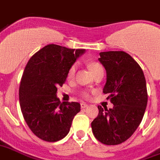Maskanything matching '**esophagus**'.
Returning a JSON list of instances; mask_svg holds the SVG:
<instances>
[{
	"instance_id": "obj_1",
	"label": "esophagus",
	"mask_w": 160,
	"mask_h": 160,
	"mask_svg": "<svg viewBox=\"0 0 160 160\" xmlns=\"http://www.w3.org/2000/svg\"><path fill=\"white\" fill-rule=\"evenodd\" d=\"M81 108H85V107H87L88 106L87 103H84V102H81Z\"/></svg>"
}]
</instances>
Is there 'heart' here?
Returning a JSON list of instances; mask_svg holds the SVG:
<instances>
[{"label":"heart","instance_id":"obj_1","mask_svg":"<svg viewBox=\"0 0 160 160\" xmlns=\"http://www.w3.org/2000/svg\"><path fill=\"white\" fill-rule=\"evenodd\" d=\"M88 67L89 68V70L91 71V72L94 74V76H96L99 73L101 72H103V67L101 66L100 63L95 62V61H92V62H89L88 64ZM76 73V66L73 65L70 68H69L68 72H67V78L69 80H71L74 78ZM82 95L83 97L87 98L88 97V94L87 92H82Z\"/></svg>","mask_w":160,"mask_h":160}]
</instances>
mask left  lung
<instances>
[{
	"label": "left lung",
	"mask_w": 160,
	"mask_h": 160,
	"mask_svg": "<svg viewBox=\"0 0 160 160\" xmlns=\"http://www.w3.org/2000/svg\"><path fill=\"white\" fill-rule=\"evenodd\" d=\"M100 62L107 71L104 94L113 107H98L99 114L91 123L94 137L105 145H118L136 131L145 113L148 90L139 64L123 51L100 53Z\"/></svg>",
	"instance_id": "obj_1"
}]
</instances>
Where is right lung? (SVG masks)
<instances>
[{
    "mask_svg": "<svg viewBox=\"0 0 160 160\" xmlns=\"http://www.w3.org/2000/svg\"><path fill=\"white\" fill-rule=\"evenodd\" d=\"M84 49L47 45L35 53L24 68L19 86L22 114L35 136L45 142H58L70 131L72 120L80 112L78 102H63L56 96L69 68Z\"/></svg>",
    "mask_w": 160,
    "mask_h": 160,
    "instance_id": "right-lung-1",
    "label": "right lung"
}]
</instances>
